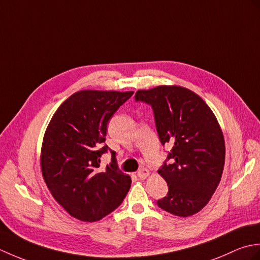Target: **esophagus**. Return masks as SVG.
Masks as SVG:
<instances>
[{
  "mask_svg": "<svg viewBox=\"0 0 260 260\" xmlns=\"http://www.w3.org/2000/svg\"><path fill=\"white\" fill-rule=\"evenodd\" d=\"M148 175H150V171L146 169H142L139 171V172H137V176H139L140 179H146Z\"/></svg>",
  "mask_w": 260,
  "mask_h": 260,
  "instance_id": "esophagus-1",
  "label": "esophagus"
}]
</instances>
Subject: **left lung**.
I'll return each mask as SVG.
<instances>
[{
	"label": "left lung",
	"mask_w": 260,
	"mask_h": 260,
	"mask_svg": "<svg viewBox=\"0 0 260 260\" xmlns=\"http://www.w3.org/2000/svg\"><path fill=\"white\" fill-rule=\"evenodd\" d=\"M135 101L151 105L159 141L172 147L158 170L169 192L157 206L179 217L193 215L221 180L225 148L217 118L200 96L180 86L139 90Z\"/></svg>",
	"instance_id": "8db88e82"
}]
</instances>
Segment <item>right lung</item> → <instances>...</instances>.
<instances>
[{"label": "right lung", "mask_w": 260, "mask_h": 260, "mask_svg": "<svg viewBox=\"0 0 260 260\" xmlns=\"http://www.w3.org/2000/svg\"><path fill=\"white\" fill-rule=\"evenodd\" d=\"M134 91L81 90L53 114L43 137L41 171L49 191L74 218L93 222L117 209L132 180L104 144L107 123ZM108 150L112 162L100 169Z\"/></svg>", "instance_id": "right-lung-1"}]
</instances>
